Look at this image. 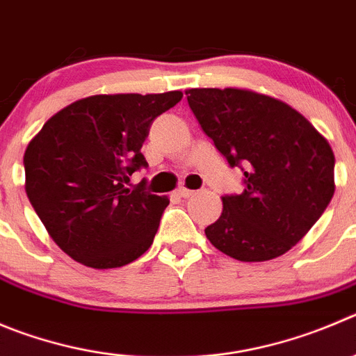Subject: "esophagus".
<instances>
[{
    "instance_id": "1",
    "label": "esophagus",
    "mask_w": 356,
    "mask_h": 356,
    "mask_svg": "<svg viewBox=\"0 0 356 356\" xmlns=\"http://www.w3.org/2000/svg\"><path fill=\"white\" fill-rule=\"evenodd\" d=\"M193 193H195L193 189H188V188H179L177 189V197H181V198H189Z\"/></svg>"
}]
</instances>
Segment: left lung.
I'll list each match as a JSON object with an SVG mask.
<instances>
[{"label":"left lung","instance_id":"1","mask_svg":"<svg viewBox=\"0 0 356 356\" xmlns=\"http://www.w3.org/2000/svg\"><path fill=\"white\" fill-rule=\"evenodd\" d=\"M188 103L230 167L244 165V191L223 197L205 228L211 244L241 261L290 251L323 214L335 191L334 152L300 112L238 88L188 89Z\"/></svg>","mask_w":356,"mask_h":356}]
</instances>
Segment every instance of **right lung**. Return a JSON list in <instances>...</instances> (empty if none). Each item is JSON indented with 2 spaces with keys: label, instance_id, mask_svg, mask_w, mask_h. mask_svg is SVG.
<instances>
[{
  "label": "right lung",
  "instance_id": "right-lung-1",
  "mask_svg": "<svg viewBox=\"0 0 356 356\" xmlns=\"http://www.w3.org/2000/svg\"><path fill=\"white\" fill-rule=\"evenodd\" d=\"M159 95H95L52 115L24 152L26 195L59 248L91 268H118L151 248L167 197L144 182L126 188L147 167L142 144L151 122L181 102Z\"/></svg>",
  "mask_w": 356,
  "mask_h": 356
}]
</instances>
